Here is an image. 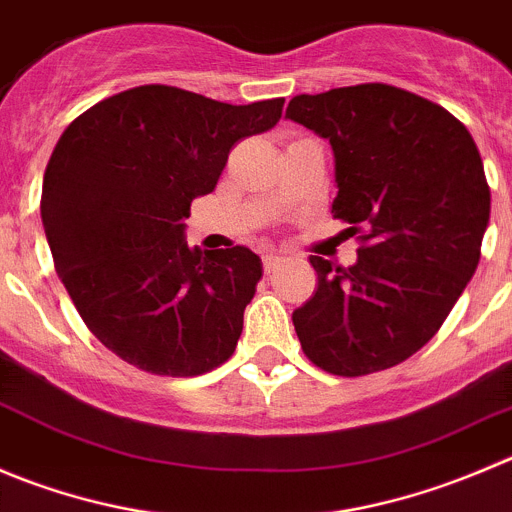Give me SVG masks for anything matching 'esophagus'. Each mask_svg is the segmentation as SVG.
I'll return each mask as SVG.
<instances>
[{
	"label": "esophagus",
	"mask_w": 512,
	"mask_h": 512,
	"mask_svg": "<svg viewBox=\"0 0 512 512\" xmlns=\"http://www.w3.org/2000/svg\"><path fill=\"white\" fill-rule=\"evenodd\" d=\"M280 262L282 257L277 255V252H265V255H262V267H265V272H272Z\"/></svg>",
	"instance_id": "1"
}]
</instances>
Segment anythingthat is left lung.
Here are the masks:
<instances>
[{
	"label": "left lung",
	"instance_id": "8db88e82",
	"mask_svg": "<svg viewBox=\"0 0 512 512\" xmlns=\"http://www.w3.org/2000/svg\"><path fill=\"white\" fill-rule=\"evenodd\" d=\"M287 117L330 140L332 217L360 235L355 265L310 257L317 290L292 312L302 352L340 377L400 365L480 262L490 187L478 147L448 109L393 84L297 94Z\"/></svg>",
	"mask_w": 512,
	"mask_h": 512
}]
</instances>
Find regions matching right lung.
<instances>
[{"mask_svg": "<svg viewBox=\"0 0 512 512\" xmlns=\"http://www.w3.org/2000/svg\"><path fill=\"white\" fill-rule=\"evenodd\" d=\"M282 104L142 84L62 132L44 172V235L84 325L124 362L195 377L232 357L262 262L240 245L190 250L185 220L232 147L275 127Z\"/></svg>", "mask_w": 512, "mask_h": 512, "instance_id": "right-lung-1", "label": "right lung"}]
</instances>
